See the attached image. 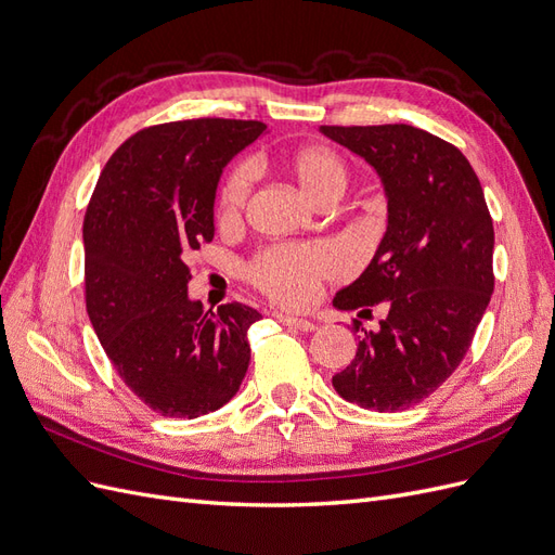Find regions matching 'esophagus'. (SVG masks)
<instances>
[{
  "instance_id": "34e87169",
  "label": "esophagus",
  "mask_w": 555,
  "mask_h": 555,
  "mask_svg": "<svg viewBox=\"0 0 555 555\" xmlns=\"http://www.w3.org/2000/svg\"><path fill=\"white\" fill-rule=\"evenodd\" d=\"M275 319L280 324L284 326H292V328H298V331H314L317 324L314 322H308V319H300V317H289V314H275Z\"/></svg>"
}]
</instances>
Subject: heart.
<instances>
[{
  "mask_svg": "<svg viewBox=\"0 0 555 555\" xmlns=\"http://www.w3.org/2000/svg\"><path fill=\"white\" fill-rule=\"evenodd\" d=\"M287 169L312 204L326 196H340L347 184L343 159L326 147H300L287 159ZM255 171L249 164H238L220 184L217 206L222 217H236L251 190ZM345 273V259L331 245H278L268 247L249 261L247 280L284 308H306L319 294V284Z\"/></svg>",
  "mask_w": 555,
  "mask_h": 555,
  "instance_id": "obj_1",
  "label": "heart"
}]
</instances>
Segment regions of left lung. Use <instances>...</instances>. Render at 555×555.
I'll return each mask as SVG.
<instances>
[{
  "label": "left lung",
  "instance_id": "1",
  "mask_svg": "<svg viewBox=\"0 0 555 555\" xmlns=\"http://www.w3.org/2000/svg\"><path fill=\"white\" fill-rule=\"evenodd\" d=\"M319 131L371 164L386 196L373 261L333 298L338 310L382 304L386 317L377 331L354 322L357 354L333 389L363 410H408L456 371L489 308L495 233L483 190L461 150L424 129Z\"/></svg>",
  "mask_w": 555,
  "mask_h": 555
}]
</instances>
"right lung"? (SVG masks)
<instances>
[{
    "label": "right lung",
    "instance_id": "1",
    "mask_svg": "<svg viewBox=\"0 0 555 555\" xmlns=\"http://www.w3.org/2000/svg\"><path fill=\"white\" fill-rule=\"evenodd\" d=\"M257 120L166 122L115 150L82 222L86 304L117 375L150 410L196 418L236 396L249 365L241 304L206 312L188 294L184 263L215 236L224 166L255 143Z\"/></svg>",
    "mask_w": 555,
    "mask_h": 555
}]
</instances>
